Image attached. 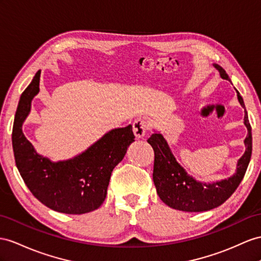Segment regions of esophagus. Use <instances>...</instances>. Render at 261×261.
<instances>
[{"instance_id": "obj_1", "label": "esophagus", "mask_w": 261, "mask_h": 261, "mask_svg": "<svg viewBox=\"0 0 261 261\" xmlns=\"http://www.w3.org/2000/svg\"><path fill=\"white\" fill-rule=\"evenodd\" d=\"M146 130H148V124L144 119H137L135 122H133V133L137 139H141L145 136Z\"/></svg>"}]
</instances>
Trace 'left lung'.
<instances>
[{
  "label": "left lung",
  "instance_id": "left-lung-1",
  "mask_svg": "<svg viewBox=\"0 0 261 261\" xmlns=\"http://www.w3.org/2000/svg\"><path fill=\"white\" fill-rule=\"evenodd\" d=\"M214 67L219 71L220 77L230 82V78L222 67L217 64H214ZM237 98L240 106L245 109L244 100L238 91ZM244 123L248 130V135L244 141L246 151L243 156L238 160L235 174L222 181L207 184L198 182L194 177L189 175L188 172L177 163L168 142L161 133H153L148 139V142L154 151L153 182L162 202L174 210L190 213L210 211L226 202V199L231 196L242 182L251 158V126L246 109Z\"/></svg>",
  "mask_w": 261,
  "mask_h": 261
}]
</instances>
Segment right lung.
<instances>
[{
  "instance_id": "obj_1",
  "label": "right lung",
  "mask_w": 261,
  "mask_h": 261,
  "mask_svg": "<svg viewBox=\"0 0 261 261\" xmlns=\"http://www.w3.org/2000/svg\"><path fill=\"white\" fill-rule=\"evenodd\" d=\"M39 77L41 70L23 91L15 113L12 144L17 170L32 194L48 208L73 215L95 211L107 196L113 169L135 142L132 125L107 132L75 158L50 161L38 154L22 130L39 91Z\"/></svg>"
}]
</instances>
